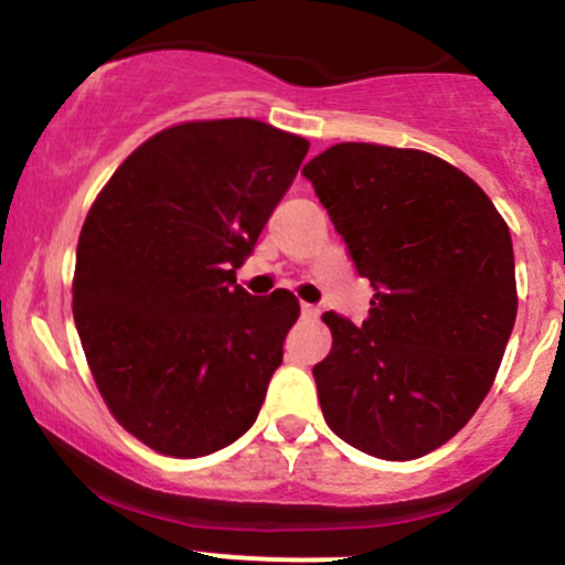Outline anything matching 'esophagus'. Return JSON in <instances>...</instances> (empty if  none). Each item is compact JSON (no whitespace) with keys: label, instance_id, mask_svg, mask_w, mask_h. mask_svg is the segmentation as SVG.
<instances>
[{"label":"esophagus","instance_id":"esophagus-1","mask_svg":"<svg viewBox=\"0 0 565 565\" xmlns=\"http://www.w3.org/2000/svg\"><path fill=\"white\" fill-rule=\"evenodd\" d=\"M301 316H305V318H318V316H321V310H318L316 305H301Z\"/></svg>","mask_w":565,"mask_h":565}]
</instances>
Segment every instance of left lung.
I'll list each match as a JSON object with an SVG mask.
<instances>
[{"label":"left lung","instance_id":"8db88e82","mask_svg":"<svg viewBox=\"0 0 565 565\" xmlns=\"http://www.w3.org/2000/svg\"><path fill=\"white\" fill-rule=\"evenodd\" d=\"M301 173L375 288L362 326L323 316L326 424L364 455H429L487 397L514 329L509 225L473 179L418 149L337 143Z\"/></svg>","mask_w":565,"mask_h":565}]
</instances>
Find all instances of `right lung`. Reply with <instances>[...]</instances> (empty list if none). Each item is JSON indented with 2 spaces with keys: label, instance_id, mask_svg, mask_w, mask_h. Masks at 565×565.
I'll return each mask as SVG.
<instances>
[{
  "label": "right lung",
  "instance_id": "right-lung-1",
  "mask_svg": "<svg viewBox=\"0 0 565 565\" xmlns=\"http://www.w3.org/2000/svg\"><path fill=\"white\" fill-rule=\"evenodd\" d=\"M310 143L258 119L184 121L143 141L92 203L73 318L116 422L168 457H203L258 418L299 318L290 290L236 269Z\"/></svg>",
  "mask_w": 565,
  "mask_h": 565
}]
</instances>
